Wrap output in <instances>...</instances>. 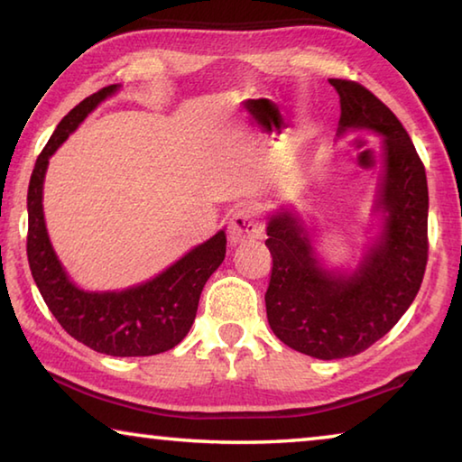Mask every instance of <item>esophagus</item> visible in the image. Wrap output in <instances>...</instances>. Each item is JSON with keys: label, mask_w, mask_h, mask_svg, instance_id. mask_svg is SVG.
Listing matches in <instances>:
<instances>
[{"label": "esophagus", "mask_w": 462, "mask_h": 462, "mask_svg": "<svg viewBox=\"0 0 462 462\" xmlns=\"http://www.w3.org/2000/svg\"><path fill=\"white\" fill-rule=\"evenodd\" d=\"M263 236V226L250 209H238L228 224V240L232 246L245 245Z\"/></svg>", "instance_id": "34e87169"}]
</instances>
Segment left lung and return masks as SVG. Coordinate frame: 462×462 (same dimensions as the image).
I'll return each instance as SVG.
<instances>
[{
	"mask_svg": "<svg viewBox=\"0 0 462 462\" xmlns=\"http://www.w3.org/2000/svg\"><path fill=\"white\" fill-rule=\"evenodd\" d=\"M341 103L339 135L365 129L383 137V178L375 208L383 212L380 238L356 271H327L295 212L268 217L273 256L266 317L284 346L317 359L365 351L408 311L429 260L426 171L398 116L354 80L331 79Z\"/></svg>",
	"mask_w": 462,
	"mask_h": 462,
	"instance_id": "8db88e82",
	"label": "left lung"
}]
</instances>
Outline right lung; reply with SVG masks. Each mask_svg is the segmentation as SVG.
Returning <instances> with one entry per match:
<instances>
[{
  "label": "right lung",
  "instance_id": "right-lung-1",
  "mask_svg": "<svg viewBox=\"0 0 462 462\" xmlns=\"http://www.w3.org/2000/svg\"><path fill=\"white\" fill-rule=\"evenodd\" d=\"M116 88H100L74 106L38 155L28 188V263L42 299L74 339L115 357L155 356L178 346L191 329L204 284L226 256L224 230L155 279L125 291L90 292L79 289L66 274L50 245L42 208L48 159Z\"/></svg>",
  "mask_w": 462,
  "mask_h": 462
}]
</instances>
